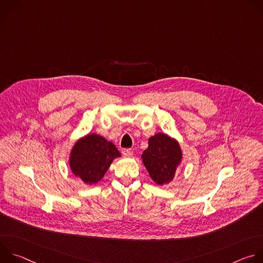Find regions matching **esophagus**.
I'll use <instances>...</instances> for the list:
<instances>
[{
    "label": "esophagus",
    "instance_id": "obj_1",
    "mask_svg": "<svg viewBox=\"0 0 263 263\" xmlns=\"http://www.w3.org/2000/svg\"><path fill=\"white\" fill-rule=\"evenodd\" d=\"M122 153H123V155H125L127 157H130V156L133 155V149L132 148H124Z\"/></svg>",
    "mask_w": 263,
    "mask_h": 263
}]
</instances>
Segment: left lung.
<instances>
[{"mask_svg": "<svg viewBox=\"0 0 263 263\" xmlns=\"http://www.w3.org/2000/svg\"><path fill=\"white\" fill-rule=\"evenodd\" d=\"M143 164L157 184L171 182L181 161L179 143L166 134L158 133L148 138V146L141 155Z\"/></svg>", "mask_w": 263, "mask_h": 263, "instance_id": "obj_1", "label": "left lung"}]
</instances>
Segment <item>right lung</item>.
I'll use <instances>...</instances> for the list:
<instances>
[{
  "label": "right lung",
  "mask_w": 263,
  "mask_h": 263,
  "mask_svg": "<svg viewBox=\"0 0 263 263\" xmlns=\"http://www.w3.org/2000/svg\"><path fill=\"white\" fill-rule=\"evenodd\" d=\"M121 154L116 145L97 134H89L73 145L69 164L73 175L84 183L96 184L100 181L111 162Z\"/></svg>",
  "instance_id": "1"
}]
</instances>
